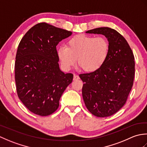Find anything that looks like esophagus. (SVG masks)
Listing matches in <instances>:
<instances>
[{
    "label": "esophagus",
    "instance_id": "1",
    "mask_svg": "<svg viewBox=\"0 0 147 147\" xmlns=\"http://www.w3.org/2000/svg\"><path fill=\"white\" fill-rule=\"evenodd\" d=\"M80 79V78H79V76L77 75V74H74V78H73V80H79Z\"/></svg>",
    "mask_w": 147,
    "mask_h": 147
}]
</instances>
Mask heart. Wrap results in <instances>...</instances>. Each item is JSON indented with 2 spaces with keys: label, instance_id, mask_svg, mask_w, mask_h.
<instances>
[{
  "label": "heart",
  "instance_id": "heart-1",
  "mask_svg": "<svg viewBox=\"0 0 147 147\" xmlns=\"http://www.w3.org/2000/svg\"><path fill=\"white\" fill-rule=\"evenodd\" d=\"M109 43L104 36L76 35L61 46L58 57L65 69H69L76 63L87 73L98 71L108 57Z\"/></svg>",
  "mask_w": 147,
  "mask_h": 147
}]
</instances>
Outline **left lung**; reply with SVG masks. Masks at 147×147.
Segmentation results:
<instances>
[{"instance_id":"1","label":"left lung","mask_w":147,"mask_h":147,"mask_svg":"<svg viewBox=\"0 0 147 147\" xmlns=\"http://www.w3.org/2000/svg\"><path fill=\"white\" fill-rule=\"evenodd\" d=\"M87 33L101 34L109 43L108 57L98 71L80 74L82 95L87 109L98 117H109L126 104L135 77V57L126 40L116 30L97 28Z\"/></svg>"}]
</instances>
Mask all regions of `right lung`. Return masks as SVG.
<instances>
[{"label":"right lung","mask_w":147,"mask_h":147,"mask_svg":"<svg viewBox=\"0 0 147 147\" xmlns=\"http://www.w3.org/2000/svg\"><path fill=\"white\" fill-rule=\"evenodd\" d=\"M72 32L46 23L28 31L19 43L15 61L18 96L25 107L41 116L51 115L73 79L59 66L56 46Z\"/></svg>","instance_id":"right-lung-1"}]
</instances>
